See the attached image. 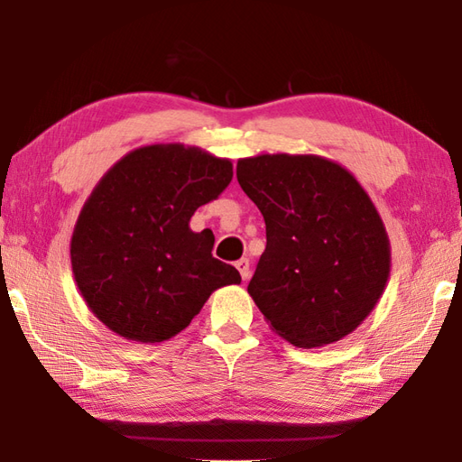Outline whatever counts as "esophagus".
Masks as SVG:
<instances>
[{"label":"esophagus","instance_id":"34e87169","mask_svg":"<svg viewBox=\"0 0 462 462\" xmlns=\"http://www.w3.org/2000/svg\"><path fill=\"white\" fill-rule=\"evenodd\" d=\"M236 268H238V272H240V276H242V280L246 282L248 278H250V260L248 258H240L238 262H236Z\"/></svg>","mask_w":462,"mask_h":462}]
</instances>
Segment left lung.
I'll return each instance as SVG.
<instances>
[{"label":"left lung","mask_w":462,"mask_h":462,"mask_svg":"<svg viewBox=\"0 0 462 462\" xmlns=\"http://www.w3.org/2000/svg\"><path fill=\"white\" fill-rule=\"evenodd\" d=\"M266 222L248 293L272 329L298 347L339 341L383 296L391 246L367 192L316 154H260L236 166Z\"/></svg>","instance_id":"8db88e82"}]
</instances>
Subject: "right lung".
I'll return each mask as SVG.
<instances>
[{
	"label": "right lung",
	"mask_w": 462,
	"mask_h": 462,
	"mask_svg": "<svg viewBox=\"0 0 462 462\" xmlns=\"http://www.w3.org/2000/svg\"><path fill=\"white\" fill-rule=\"evenodd\" d=\"M230 180L228 159L184 144L143 146L106 171L71 238L77 288L106 328L161 343L189 326L214 290L242 282L212 256L214 234L189 226Z\"/></svg>",
	"instance_id": "right-lung-1"
}]
</instances>
